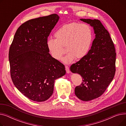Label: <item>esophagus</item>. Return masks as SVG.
<instances>
[{
	"instance_id": "1",
	"label": "esophagus",
	"mask_w": 126,
	"mask_h": 126,
	"mask_svg": "<svg viewBox=\"0 0 126 126\" xmlns=\"http://www.w3.org/2000/svg\"><path fill=\"white\" fill-rule=\"evenodd\" d=\"M65 70L66 71V72L67 74H69L70 72V70L69 69V67L67 66H65Z\"/></svg>"
}]
</instances>
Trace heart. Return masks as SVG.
I'll return each mask as SVG.
<instances>
[{
  "label": "heart",
  "instance_id": "b5f03b06",
  "mask_svg": "<svg viewBox=\"0 0 126 126\" xmlns=\"http://www.w3.org/2000/svg\"><path fill=\"white\" fill-rule=\"evenodd\" d=\"M55 37L56 39H49L46 42L51 56L60 60L65 47L67 53L62 61L69 64L75 58L81 59L87 55L94 40V32L88 24L71 22L61 26Z\"/></svg>",
  "mask_w": 126,
  "mask_h": 126
}]
</instances>
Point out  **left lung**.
Returning a JSON list of instances; mask_svg holds the SVG:
<instances>
[{
  "label": "left lung",
  "mask_w": 126,
  "mask_h": 126,
  "mask_svg": "<svg viewBox=\"0 0 126 126\" xmlns=\"http://www.w3.org/2000/svg\"><path fill=\"white\" fill-rule=\"evenodd\" d=\"M80 20L93 27L95 37L87 54L71 65L70 69L82 77V83L75 88L76 95L89 101L102 95L113 79L116 52L109 32L99 20Z\"/></svg>",
  "instance_id": "obj_1"
}]
</instances>
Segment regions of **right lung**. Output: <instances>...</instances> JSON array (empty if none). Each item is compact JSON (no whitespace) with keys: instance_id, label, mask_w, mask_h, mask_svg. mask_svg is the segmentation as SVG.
<instances>
[{"instance_id":"right-lung-1","label":"right lung","mask_w":126,"mask_h":126,"mask_svg":"<svg viewBox=\"0 0 126 126\" xmlns=\"http://www.w3.org/2000/svg\"><path fill=\"white\" fill-rule=\"evenodd\" d=\"M59 19L54 14L26 21L17 29L10 46L12 81L32 101L47 100L53 94L55 81L66 74L64 65L51 56L46 45Z\"/></svg>"}]
</instances>
